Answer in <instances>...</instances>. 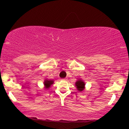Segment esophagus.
<instances>
[{
	"label": "esophagus",
	"instance_id": "1",
	"mask_svg": "<svg viewBox=\"0 0 129 129\" xmlns=\"http://www.w3.org/2000/svg\"><path fill=\"white\" fill-rule=\"evenodd\" d=\"M63 80H67V79H66V78H64V79H63Z\"/></svg>",
	"mask_w": 129,
	"mask_h": 129
}]
</instances>
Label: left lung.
Instances as JSON below:
<instances>
[{
    "label": "left lung",
    "instance_id": "1",
    "mask_svg": "<svg viewBox=\"0 0 129 129\" xmlns=\"http://www.w3.org/2000/svg\"><path fill=\"white\" fill-rule=\"evenodd\" d=\"M75 84H76V88L79 91H82L83 90L84 85H85V84H84L83 81L82 80H79L76 82Z\"/></svg>",
    "mask_w": 129,
    "mask_h": 129
}]
</instances>
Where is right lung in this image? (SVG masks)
Wrapping results in <instances>:
<instances>
[{"mask_svg":"<svg viewBox=\"0 0 129 129\" xmlns=\"http://www.w3.org/2000/svg\"><path fill=\"white\" fill-rule=\"evenodd\" d=\"M53 83V80H46L44 82V84H45L46 88L48 89L50 87V86Z\"/></svg>","mask_w":129,"mask_h":129,"instance_id":"right-lung-1","label":"right lung"}]
</instances>
